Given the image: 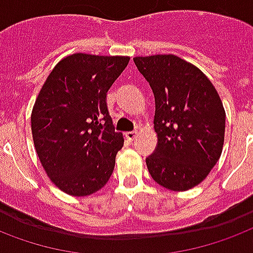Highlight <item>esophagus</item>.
Returning a JSON list of instances; mask_svg holds the SVG:
<instances>
[{"instance_id":"34e87169","label":"esophagus","mask_w":253,"mask_h":253,"mask_svg":"<svg viewBox=\"0 0 253 253\" xmlns=\"http://www.w3.org/2000/svg\"><path fill=\"white\" fill-rule=\"evenodd\" d=\"M136 134H138V131H136V130H134V131H127L125 135H126V138L128 139V141H134V139H135Z\"/></svg>"}]
</instances>
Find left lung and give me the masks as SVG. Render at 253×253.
<instances>
[{"label": "left lung", "mask_w": 253, "mask_h": 253, "mask_svg": "<svg viewBox=\"0 0 253 253\" xmlns=\"http://www.w3.org/2000/svg\"><path fill=\"white\" fill-rule=\"evenodd\" d=\"M155 99L158 145L146 158L149 173L164 188L184 192L207 178L224 145L225 111L211 80L174 55L134 59Z\"/></svg>", "instance_id": "8db88e82"}]
</instances>
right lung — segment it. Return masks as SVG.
<instances>
[{
    "mask_svg": "<svg viewBox=\"0 0 253 253\" xmlns=\"http://www.w3.org/2000/svg\"><path fill=\"white\" fill-rule=\"evenodd\" d=\"M123 56L75 53L56 65L32 111V134L42 168L71 196H88L111 177L123 147L107 108V92L128 64Z\"/></svg>",
    "mask_w": 253,
    "mask_h": 253,
    "instance_id": "add662e5",
    "label": "right lung"
}]
</instances>
